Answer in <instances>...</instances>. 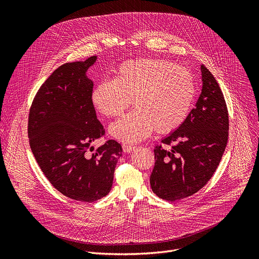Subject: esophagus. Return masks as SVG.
I'll use <instances>...</instances> for the list:
<instances>
[{
  "instance_id": "obj_1",
  "label": "esophagus",
  "mask_w": 259,
  "mask_h": 259,
  "mask_svg": "<svg viewBox=\"0 0 259 259\" xmlns=\"http://www.w3.org/2000/svg\"><path fill=\"white\" fill-rule=\"evenodd\" d=\"M123 151L125 152V153H130V152H132L134 149H135V146H133V145H129V144H123Z\"/></svg>"
}]
</instances>
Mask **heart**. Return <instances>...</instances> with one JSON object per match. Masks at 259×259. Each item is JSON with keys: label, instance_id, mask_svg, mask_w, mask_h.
<instances>
[{"label": "heart", "instance_id": "1", "mask_svg": "<svg viewBox=\"0 0 259 259\" xmlns=\"http://www.w3.org/2000/svg\"><path fill=\"white\" fill-rule=\"evenodd\" d=\"M196 94L192 72L175 63L155 58L125 61L113 80H102L92 90L91 101L107 118L119 117L130 103L134 109L109 128L125 142L143 140L156 129L169 133L187 119Z\"/></svg>", "mask_w": 259, "mask_h": 259}]
</instances>
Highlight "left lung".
Returning <instances> with one entry per match:
<instances>
[{
    "label": "left lung",
    "mask_w": 259,
    "mask_h": 259,
    "mask_svg": "<svg viewBox=\"0 0 259 259\" xmlns=\"http://www.w3.org/2000/svg\"><path fill=\"white\" fill-rule=\"evenodd\" d=\"M202 92L184 122L155 147L151 188L161 199L177 201L200 191L220 163L229 137V113L218 83L201 65Z\"/></svg>",
    "instance_id": "left-lung-1"
}]
</instances>
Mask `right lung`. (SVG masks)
Listing matches in <instances>:
<instances>
[{"label": "right lung", "instance_id": "1", "mask_svg": "<svg viewBox=\"0 0 259 259\" xmlns=\"http://www.w3.org/2000/svg\"><path fill=\"white\" fill-rule=\"evenodd\" d=\"M96 59L67 62L52 72L33 98L27 129L31 152L52 186L67 198L88 203L109 193L123 152L113 139L96 150L92 146L104 134L87 77Z\"/></svg>", "mask_w": 259, "mask_h": 259}]
</instances>
